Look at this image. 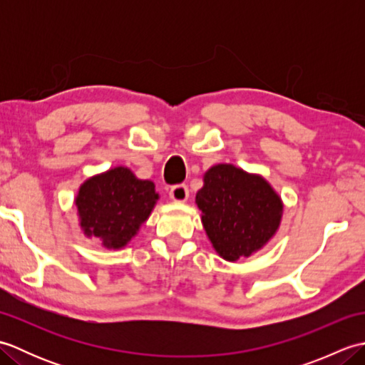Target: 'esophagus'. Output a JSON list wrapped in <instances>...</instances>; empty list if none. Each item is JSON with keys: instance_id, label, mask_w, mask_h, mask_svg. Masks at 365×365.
I'll use <instances>...</instances> for the list:
<instances>
[{"instance_id": "1", "label": "esophagus", "mask_w": 365, "mask_h": 365, "mask_svg": "<svg viewBox=\"0 0 365 365\" xmlns=\"http://www.w3.org/2000/svg\"><path fill=\"white\" fill-rule=\"evenodd\" d=\"M169 196H170V199L175 200V202H185V200H187L190 196V190L185 183H178L170 188Z\"/></svg>"}]
</instances>
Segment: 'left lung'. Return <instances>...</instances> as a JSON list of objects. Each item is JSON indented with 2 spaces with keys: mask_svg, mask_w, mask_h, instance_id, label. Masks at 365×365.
<instances>
[{
  "mask_svg": "<svg viewBox=\"0 0 365 365\" xmlns=\"http://www.w3.org/2000/svg\"><path fill=\"white\" fill-rule=\"evenodd\" d=\"M196 202L216 252L230 262L260 250L274 235L282 213L281 199L262 177L232 165L208 170Z\"/></svg>",
  "mask_w": 365,
  "mask_h": 365,
  "instance_id": "1",
  "label": "left lung"
}]
</instances>
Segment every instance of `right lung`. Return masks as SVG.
Masks as SVG:
<instances>
[{"label": "right lung", "instance_id": "right-lung-1", "mask_svg": "<svg viewBox=\"0 0 365 365\" xmlns=\"http://www.w3.org/2000/svg\"><path fill=\"white\" fill-rule=\"evenodd\" d=\"M157 199L152 182L139 180L127 168H114L83 185L76 207L84 234L118 250L135 237Z\"/></svg>", "mask_w": 365, "mask_h": 365}]
</instances>
